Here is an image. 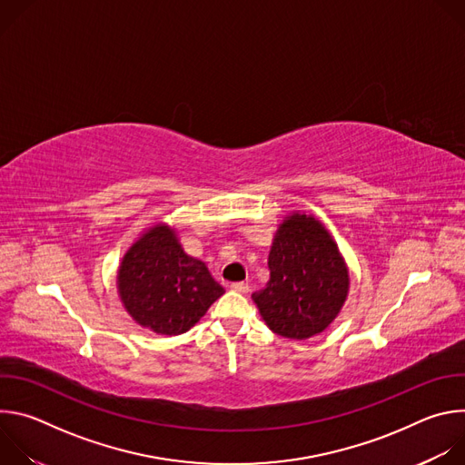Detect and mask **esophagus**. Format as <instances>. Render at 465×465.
Segmentation results:
<instances>
[{"label":"esophagus","mask_w":465,"mask_h":465,"mask_svg":"<svg viewBox=\"0 0 465 465\" xmlns=\"http://www.w3.org/2000/svg\"><path fill=\"white\" fill-rule=\"evenodd\" d=\"M230 289H232V291H235V292H241V294H246V292L250 291L248 283H242V282H239V283H232V285H230Z\"/></svg>","instance_id":"obj_1"}]
</instances>
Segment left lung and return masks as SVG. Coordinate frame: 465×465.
Listing matches in <instances>:
<instances>
[{
    "label": "left lung",
    "instance_id": "left-lung-1",
    "mask_svg": "<svg viewBox=\"0 0 465 465\" xmlns=\"http://www.w3.org/2000/svg\"><path fill=\"white\" fill-rule=\"evenodd\" d=\"M271 280L252 294L276 335L307 341L320 335L344 307L350 271L325 226L302 212L283 217L269 252Z\"/></svg>",
    "mask_w": 465,
    "mask_h": 465
}]
</instances>
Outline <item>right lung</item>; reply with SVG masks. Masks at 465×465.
I'll use <instances>...</instances> for the list:
<instances>
[{
    "instance_id": "add662e5",
    "label": "right lung",
    "mask_w": 465,
    "mask_h": 465,
    "mask_svg": "<svg viewBox=\"0 0 465 465\" xmlns=\"http://www.w3.org/2000/svg\"><path fill=\"white\" fill-rule=\"evenodd\" d=\"M124 311L156 335L176 337L224 294L206 262L183 252L173 226L158 223L132 242L117 269Z\"/></svg>"
}]
</instances>
